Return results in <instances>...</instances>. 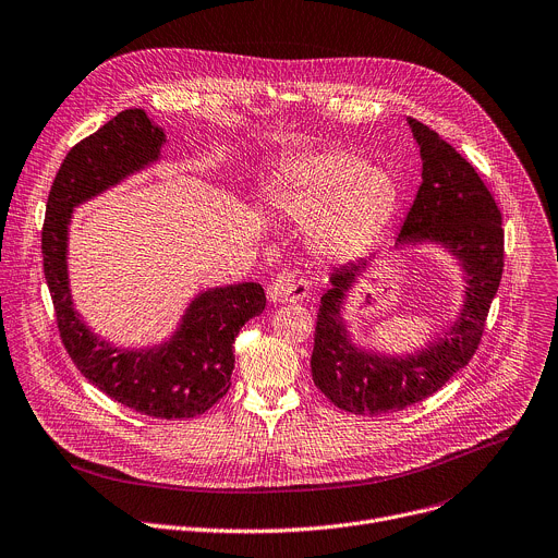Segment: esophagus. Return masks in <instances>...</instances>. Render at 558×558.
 <instances>
[{"instance_id":"1","label":"esophagus","mask_w":558,"mask_h":558,"mask_svg":"<svg viewBox=\"0 0 558 558\" xmlns=\"http://www.w3.org/2000/svg\"><path fill=\"white\" fill-rule=\"evenodd\" d=\"M310 295V282L305 278H295L291 274L278 276L269 284V298L280 305H289V302H302Z\"/></svg>"}]
</instances>
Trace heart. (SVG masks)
Here are the masks:
<instances>
[{
  "label": "heart",
  "mask_w": 558,
  "mask_h": 558,
  "mask_svg": "<svg viewBox=\"0 0 558 558\" xmlns=\"http://www.w3.org/2000/svg\"><path fill=\"white\" fill-rule=\"evenodd\" d=\"M263 197L271 211L307 222L310 242L323 256L353 260L391 225L400 189L356 150L327 148L284 160L265 180Z\"/></svg>",
  "instance_id": "heart-1"
}]
</instances>
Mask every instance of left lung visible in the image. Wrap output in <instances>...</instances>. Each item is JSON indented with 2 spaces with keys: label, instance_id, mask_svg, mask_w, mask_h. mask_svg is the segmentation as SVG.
Listing matches in <instances>:
<instances>
[{
  "label": "left lung",
  "instance_id": "left-lung-1",
  "mask_svg": "<svg viewBox=\"0 0 558 558\" xmlns=\"http://www.w3.org/2000/svg\"><path fill=\"white\" fill-rule=\"evenodd\" d=\"M421 148L423 182L393 248L440 244L459 260L465 300L453 325L425 349L404 356L369 351L351 340L342 320L347 293L367 271L369 260L331 274L320 298L312 376L316 387L351 414L400 412L436 393L459 374L478 349L487 312L502 276L500 211L476 169L423 122L408 118Z\"/></svg>",
  "mask_w": 558,
  "mask_h": 558
}]
</instances>
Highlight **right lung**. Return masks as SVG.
I'll use <instances>...</instances> for the list:
<instances>
[{"label": "right lung", "mask_w": 558, "mask_h": 558, "mask_svg": "<svg viewBox=\"0 0 558 558\" xmlns=\"http://www.w3.org/2000/svg\"><path fill=\"white\" fill-rule=\"evenodd\" d=\"M165 142V131L142 109L118 113L77 142L48 193L41 256L62 342L84 378L129 410L173 421L205 414L229 391L235 336L263 314L265 289L240 282L202 291L169 340L120 349L95 336L75 312L66 265L73 207L158 162Z\"/></svg>", "instance_id": "add662e5"}]
</instances>
